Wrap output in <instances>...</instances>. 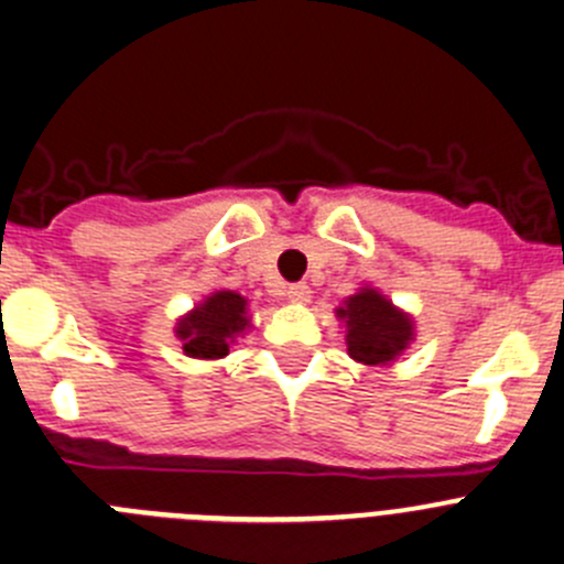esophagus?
<instances>
[{
	"label": "esophagus",
	"mask_w": 564,
	"mask_h": 564,
	"mask_svg": "<svg viewBox=\"0 0 564 564\" xmlns=\"http://www.w3.org/2000/svg\"><path fill=\"white\" fill-rule=\"evenodd\" d=\"M288 302L293 304H307L310 302V288L304 282H296V285L288 288Z\"/></svg>",
	"instance_id": "1"
}]
</instances>
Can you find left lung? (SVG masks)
<instances>
[{
  "instance_id": "left-lung-1",
  "label": "left lung",
  "mask_w": 564,
  "mask_h": 564,
  "mask_svg": "<svg viewBox=\"0 0 564 564\" xmlns=\"http://www.w3.org/2000/svg\"><path fill=\"white\" fill-rule=\"evenodd\" d=\"M346 326L348 357L371 368H390L415 340V321L379 288L362 285L335 310Z\"/></svg>"
}]
</instances>
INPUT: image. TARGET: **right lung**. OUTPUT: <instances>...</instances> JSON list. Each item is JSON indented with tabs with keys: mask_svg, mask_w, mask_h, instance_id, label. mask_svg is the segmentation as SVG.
Listing matches in <instances>:
<instances>
[{
	"mask_svg": "<svg viewBox=\"0 0 564 564\" xmlns=\"http://www.w3.org/2000/svg\"><path fill=\"white\" fill-rule=\"evenodd\" d=\"M251 329L249 299L240 293L213 291L193 310L176 318L174 335L182 343V351L193 359L227 357L232 343Z\"/></svg>",
	"mask_w": 564,
	"mask_h": 564,
	"instance_id": "obj_1",
	"label": "right lung"
}]
</instances>
